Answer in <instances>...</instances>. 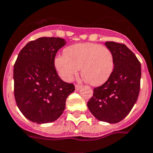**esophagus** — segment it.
<instances>
[{
    "mask_svg": "<svg viewBox=\"0 0 153 153\" xmlns=\"http://www.w3.org/2000/svg\"><path fill=\"white\" fill-rule=\"evenodd\" d=\"M80 88H81V87H80L79 85H75V90H76V91H79Z\"/></svg>",
    "mask_w": 153,
    "mask_h": 153,
    "instance_id": "obj_1",
    "label": "esophagus"
}]
</instances>
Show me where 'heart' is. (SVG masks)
<instances>
[{"mask_svg": "<svg viewBox=\"0 0 153 153\" xmlns=\"http://www.w3.org/2000/svg\"><path fill=\"white\" fill-rule=\"evenodd\" d=\"M63 54L56 57L54 66L64 81H73L80 68L82 76L94 87L104 84L112 74L114 58L106 46L91 42L79 43L64 49Z\"/></svg>", "mask_w": 153, "mask_h": 153, "instance_id": "obj_1", "label": "heart"}]
</instances>
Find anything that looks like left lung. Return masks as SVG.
I'll list each match as a JSON object with an SVG mask.
<instances>
[{"instance_id": "left-lung-1", "label": "left lung", "mask_w": 153, "mask_h": 153, "mask_svg": "<svg viewBox=\"0 0 153 153\" xmlns=\"http://www.w3.org/2000/svg\"><path fill=\"white\" fill-rule=\"evenodd\" d=\"M105 45L113 54L114 70L104 84L94 88L87 107L99 120L116 123L125 118L136 102L140 87L141 65L124 44L107 42Z\"/></svg>"}]
</instances>
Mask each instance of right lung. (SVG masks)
<instances>
[{
  "mask_svg": "<svg viewBox=\"0 0 153 153\" xmlns=\"http://www.w3.org/2000/svg\"><path fill=\"white\" fill-rule=\"evenodd\" d=\"M66 42L60 38H38L20 51L13 67L15 100L25 118L36 123H51L65 110L74 86L57 74L54 58Z\"/></svg>",
  "mask_w": 153,
  "mask_h": 153,
  "instance_id": "obj_1",
  "label": "right lung"
}]
</instances>
